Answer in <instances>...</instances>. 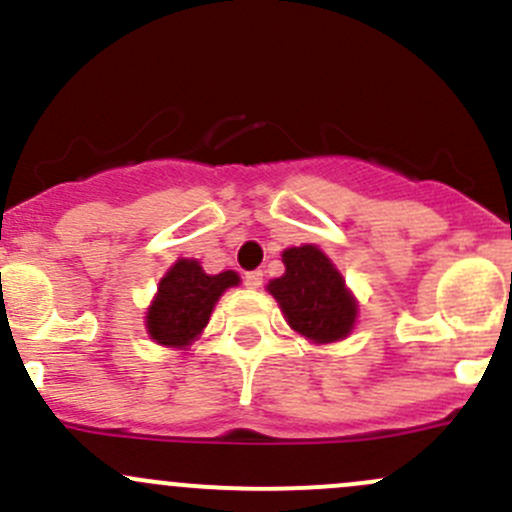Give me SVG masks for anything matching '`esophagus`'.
<instances>
[{
	"label": "esophagus",
	"mask_w": 512,
	"mask_h": 512,
	"mask_svg": "<svg viewBox=\"0 0 512 512\" xmlns=\"http://www.w3.org/2000/svg\"><path fill=\"white\" fill-rule=\"evenodd\" d=\"M244 283H246V288H261V283H263V271H249L244 276Z\"/></svg>",
	"instance_id": "34e87169"
}]
</instances>
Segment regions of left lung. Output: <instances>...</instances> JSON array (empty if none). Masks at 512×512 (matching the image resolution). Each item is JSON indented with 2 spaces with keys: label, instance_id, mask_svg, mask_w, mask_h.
Listing matches in <instances>:
<instances>
[{
  "label": "left lung",
  "instance_id": "1",
  "mask_svg": "<svg viewBox=\"0 0 512 512\" xmlns=\"http://www.w3.org/2000/svg\"><path fill=\"white\" fill-rule=\"evenodd\" d=\"M281 256L286 273L268 281L266 291L291 330L313 345L345 340L355 330L360 308L330 256L315 244L291 246Z\"/></svg>",
  "mask_w": 512,
  "mask_h": 512
}]
</instances>
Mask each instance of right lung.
I'll return each instance as SVG.
<instances>
[{"mask_svg":"<svg viewBox=\"0 0 512 512\" xmlns=\"http://www.w3.org/2000/svg\"><path fill=\"white\" fill-rule=\"evenodd\" d=\"M236 271L207 273L197 258H177L157 283L145 315V330L162 347L187 350L207 328L214 305L229 288L239 286Z\"/></svg>","mask_w":512,"mask_h":512,"instance_id":"add662e5","label":"right lung"}]
</instances>
